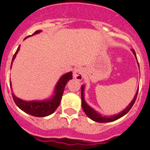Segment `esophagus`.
Returning a JSON list of instances; mask_svg holds the SVG:
<instances>
[{"instance_id": "esophagus-1", "label": "esophagus", "mask_w": 150, "mask_h": 150, "mask_svg": "<svg viewBox=\"0 0 150 150\" xmlns=\"http://www.w3.org/2000/svg\"><path fill=\"white\" fill-rule=\"evenodd\" d=\"M73 77L78 81H81L83 77H84V69H83V68H75L73 71Z\"/></svg>"}]
</instances>
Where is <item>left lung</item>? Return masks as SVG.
I'll return each instance as SVG.
<instances>
[{"label":"left lung","instance_id":"left-lung-1","mask_svg":"<svg viewBox=\"0 0 150 150\" xmlns=\"http://www.w3.org/2000/svg\"><path fill=\"white\" fill-rule=\"evenodd\" d=\"M131 50L132 52H133V55L135 56L136 59H137V56H136L135 51H134L133 50ZM137 62H138V61H137ZM138 65H139V64H138ZM81 105H82L83 110L85 111L86 115L88 116L90 119L94 120V121L98 122V123H108V122H112V121H114V120H117V119H119V118L122 117L123 116L125 115L126 114H127L128 112H129V110H130L132 107H133V104L135 103V100L136 99H137V93H138V90H139V88L137 89L135 96H134V98H133V99L132 100L131 102L129 103V105H128V106L124 110H122L121 112L118 113L117 114H114V115L113 116L101 115L100 113H98V112L94 110V108H92L91 107L89 106L85 100V85H81Z\"/></svg>","mask_w":150,"mask_h":150}]
</instances>
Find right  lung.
<instances>
[{
  "label": "right lung",
  "mask_w": 150,
  "mask_h": 150,
  "mask_svg": "<svg viewBox=\"0 0 150 150\" xmlns=\"http://www.w3.org/2000/svg\"><path fill=\"white\" fill-rule=\"evenodd\" d=\"M41 32H42V30H37L32 36L35 34H38ZM19 50H20V46L17 48V51L13 55L11 69L12 67L13 60L15 59V58L17 56V54L18 53ZM71 79H72V72L71 71H69V72L65 73V74L62 75L60 79H59L57 84L55 86L53 94L47 99H44V100H24L17 98V96H15L13 93H12L13 100H14L15 104L17 105V107L26 114L34 116V117H40L49 116L54 113L55 110H56V108L59 107L60 102H61V99L62 94H63L65 85ZM10 85H11H11H12L11 81L10 82Z\"/></svg>",
  "instance_id": "right-lung-1"
}]
</instances>
